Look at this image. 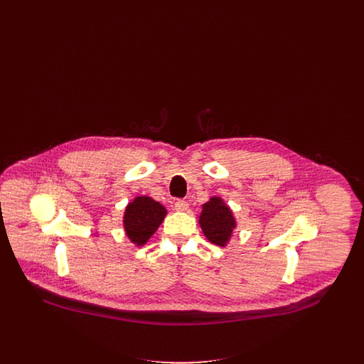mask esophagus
<instances>
[{
    "mask_svg": "<svg viewBox=\"0 0 364 364\" xmlns=\"http://www.w3.org/2000/svg\"><path fill=\"white\" fill-rule=\"evenodd\" d=\"M190 208V205H188V202H186L184 199H177L176 202H174V208L177 210V211H187Z\"/></svg>",
    "mask_w": 364,
    "mask_h": 364,
    "instance_id": "obj_1",
    "label": "esophagus"
}]
</instances>
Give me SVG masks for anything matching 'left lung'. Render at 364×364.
<instances>
[{"mask_svg": "<svg viewBox=\"0 0 364 364\" xmlns=\"http://www.w3.org/2000/svg\"><path fill=\"white\" fill-rule=\"evenodd\" d=\"M199 225L208 242L225 247L236 228V220L225 202L220 196H213L202 206Z\"/></svg>", "mask_w": 364, "mask_h": 364, "instance_id": "1", "label": "left lung"}]
</instances>
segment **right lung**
<instances>
[{"mask_svg":"<svg viewBox=\"0 0 364 364\" xmlns=\"http://www.w3.org/2000/svg\"><path fill=\"white\" fill-rule=\"evenodd\" d=\"M166 215V208L150 196H136L124 213V230L128 239L143 245L156 233Z\"/></svg>","mask_w":364,"mask_h":364,"instance_id":"add662e5","label":"right lung"}]
</instances>
